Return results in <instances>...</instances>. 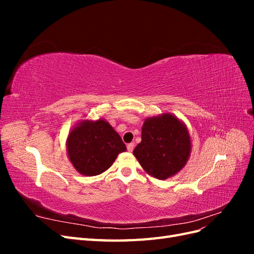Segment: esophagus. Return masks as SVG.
<instances>
[{"instance_id": "34e87169", "label": "esophagus", "mask_w": 254, "mask_h": 254, "mask_svg": "<svg viewBox=\"0 0 254 254\" xmlns=\"http://www.w3.org/2000/svg\"><path fill=\"white\" fill-rule=\"evenodd\" d=\"M133 148H134V144H133V143H129V144L127 145V149H128V151L131 152V151L133 150Z\"/></svg>"}]
</instances>
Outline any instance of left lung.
<instances>
[{"mask_svg":"<svg viewBox=\"0 0 254 254\" xmlns=\"http://www.w3.org/2000/svg\"><path fill=\"white\" fill-rule=\"evenodd\" d=\"M191 151L189 129L184 123L166 112L145 119L142 141L133 156L150 177L165 180L187 165Z\"/></svg>","mask_w":254,"mask_h":254,"instance_id":"left-lung-1","label":"left lung"}]
</instances>
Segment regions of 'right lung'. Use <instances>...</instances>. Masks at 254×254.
<instances>
[{"label": "right lung", "mask_w": 254, "mask_h": 254, "mask_svg": "<svg viewBox=\"0 0 254 254\" xmlns=\"http://www.w3.org/2000/svg\"><path fill=\"white\" fill-rule=\"evenodd\" d=\"M120 134L104 119L78 122L68 132L66 153L73 167L83 176H97L126 151Z\"/></svg>", "instance_id": "add662e5"}]
</instances>
